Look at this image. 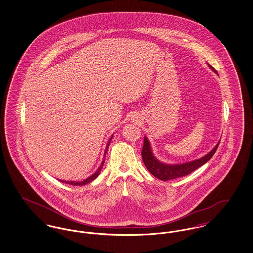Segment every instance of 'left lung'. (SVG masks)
<instances>
[{
	"instance_id": "8db88e82",
	"label": "left lung",
	"mask_w": 253,
	"mask_h": 253,
	"mask_svg": "<svg viewBox=\"0 0 253 253\" xmlns=\"http://www.w3.org/2000/svg\"><path fill=\"white\" fill-rule=\"evenodd\" d=\"M210 67L214 71L215 69L213 67H211L210 65ZM220 141L218 142V144L205 157L200 158V159H196L194 161H191L188 163H183V164H176V165H168V164H164L161 163L160 161H158L156 157L153 156L150 143L147 139V137H144V143L142 147V160L144 162L146 168L148 169V170L158 179L163 181L171 180V179H175V178H179L182 176L188 175L191 172H193V170H195L196 169L201 167L202 165H204L206 162H208L212 156L215 154L217 148L219 146Z\"/></svg>"
}]
</instances>
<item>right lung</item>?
Wrapping results in <instances>:
<instances>
[{
	"mask_svg": "<svg viewBox=\"0 0 253 253\" xmlns=\"http://www.w3.org/2000/svg\"><path fill=\"white\" fill-rule=\"evenodd\" d=\"M112 137H113V136H112ZM112 137L110 138L108 144H107V147H106V149H105V153H104V157H105V156H106V153H107V151H108L109 144H110V141H111ZM104 160H105V159H103V161H102V163H101L100 167L98 168V169L96 170V172H95V173H94L93 175H91L90 177L86 178L85 180L82 181V182H75V181H62V182H63V183H66V184H70V185H73V186H82V185H85V184H88V183H90L91 181L95 180L96 177H97V175H98V173H99L100 169H101V168H102L103 164H104Z\"/></svg>",
	"mask_w": 253,
	"mask_h": 253,
	"instance_id": "1",
	"label": "right lung"
}]
</instances>
